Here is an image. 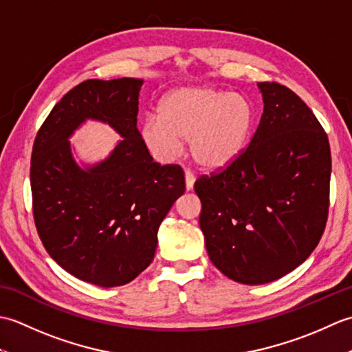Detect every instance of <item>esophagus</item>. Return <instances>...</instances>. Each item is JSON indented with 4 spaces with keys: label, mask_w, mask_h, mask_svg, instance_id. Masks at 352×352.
I'll return each mask as SVG.
<instances>
[{
    "label": "esophagus",
    "mask_w": 352,
    "mask_h": 352,
    "mask_svg": "<svg viewBox=\"0 0 352 352\" xmlns=\"http://www.w3.org/2000/svg\"><path fill=\"white\" fill-rule=\"evenodd\" d=\"M184 182H186V190H192L193 184H195V177H193L190 172H186Z\"/></svg>",
    "instance_id": "esophagus-1"
}]
</instances>
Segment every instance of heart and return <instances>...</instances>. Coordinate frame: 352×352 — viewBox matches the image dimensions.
I'll return each instance as SVG.
<instances>
[{
	"mask_svg": "<svg viewBox=\"0 0 352 352\" xmlns=\"http://www.w3.org/2000/svg\"><path fill=\"white\" fill-rule=\"evenodd\" d=\"M256 111L241 94L207 86L178 87L163 96L157 118L139 126V139L159 163L174 162L183 142L198 166L222 169L233 163L248 144Z\"/></svg>",
	"mask_w": 352,
	"mask_h": 352,
	"instance_id": "1",
	"label": "heart"
}]
</instances>
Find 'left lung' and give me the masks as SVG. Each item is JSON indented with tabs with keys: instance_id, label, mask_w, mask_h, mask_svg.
Listing matches in <instances>:
<instances>
[{
	"instance_id": "left-lung-1",
	"label": "left lung",
	"mask_w": 352,
	"mask_h": 352,
	"mask_svg": "<svg viewBox=\"0 0 352 352\" xmlns=\"http://www.w3.org/2000/svg\"><path fill=\"white\" fill-rule=\"evenodd\" d=\"M263 115L237 159L199 177V227L212 263L242 284L281 278L305 261L325 230L331 153L300 96L258 83Z\"/></svg>"
}]
</instances>
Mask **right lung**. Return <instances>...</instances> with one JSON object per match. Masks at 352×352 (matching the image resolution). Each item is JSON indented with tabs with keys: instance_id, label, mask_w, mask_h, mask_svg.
I'll use <instances>...</instances> for the list:
<instances>
[{
	"instance_id": "right-lung-1",
	"label": "right lung",
	"mask_w": 352,
	"mask_h": 352,
	"mask_svg": "<svg viewBox=\"0 0 352 352\" xmlns=\"http://www.w3.org/2000/svg\"><path fill=\"white\" fill-rule=\"evenodd\" d=\"M142 85L83 81L56 104L33 145V216L45 250L101 287L124 286L149 266L160 223L186 188L183 169L153 162L139 139ZM86 118L107 122L123 139L106 161L81 170L67 139Z\"/></svg>"
}]
</instances>
